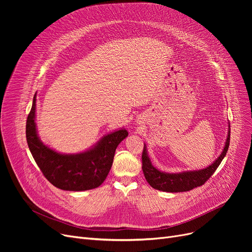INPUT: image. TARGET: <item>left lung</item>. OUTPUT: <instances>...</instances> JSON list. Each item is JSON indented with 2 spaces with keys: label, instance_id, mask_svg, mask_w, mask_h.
I'll return each mask as SVG.
<instances>
[{
  "label": "left lung",
  "instance_id": "1",
  "mask_svg": "<svg viewBox=\"0 0 252 252\" xmlns=\"http://www.w3.org/2000/svg\"><path fill=\"white\" fill-rule=\"evenodd\" d=\"M230 145V124L228 126V135L223 149L217 159L208 166L197 170H183L180 173H165L157 169L151 162L148 155L146 144H144V150L142 154V169L150 186L156 190L177 193L190 191L202 185L213 176L220 163L226 156Z\"/></svg>",
  "mask_w": 252,
  "mask_h": 252
}]
</instances>
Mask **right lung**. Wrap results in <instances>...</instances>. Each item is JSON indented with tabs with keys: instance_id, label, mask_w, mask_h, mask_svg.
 Masks as SVG:
<instances>
[{
	"instance_id": "right-lung-1",
	"label": "right lung",
	"mask_w": 252,
	"mask_h": 252,
	"mask_svg": "<svg viewBox=\"0 0 252 252\" xmlns=\"http://www.w3.org/2000/svg\"><path fill=\"white\" fill-rule=\"evenodd\" d=\"M36 94L26 122V140L32 157L46 179L65 191L95 189L105 181L112 166L118 144L128 133L125 127L110 131L95 145L78 153H61L44 144L38 137L35 110Z\"/></svg>"
}]
</instances>
